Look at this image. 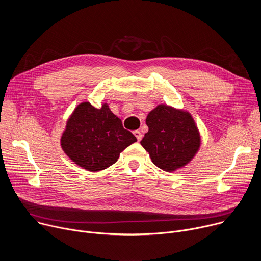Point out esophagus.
<instances>
[{"instance_id": "1", "label": "esophagus", "mask_w": 261, "mask_h": 261, "mask_svg": "<svg viewBox=\"0 0 261 261\" xmlns=\"http://www.w3.org/2000/svg\"><path fill=\"white\" fill-rule=\"evenodd\" d=\"M133 134L135 135V137L137 138V140H138V141H140V140H141V138H142V134H141V132H140L139 130H135V131H133Z\"/></svg>"}]
</instances>
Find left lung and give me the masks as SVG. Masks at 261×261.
I'll use <instances>...</instances> for the list:
<instances>
[{
    "instance_id": "left-lung-1",
    "label": "left lung",
    "mask_w": 261,
    "mask_h": 261,
    "mask_svg": "<svg viewBox=\"0 0 261 261\" xmlns=\"http://www.w3.org/2000/svg\"><path fill=\"white\" fill-rule=\"evenodd\" d=\"M148 131L140 141L153 163L165 171L187 164L196 154L200 136L190 114L158 105L147 115Z\"/></svg>"
}]
</instances>
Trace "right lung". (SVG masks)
<instances>
[{
	"label": "right lung",
	"mask_w": 261,
	"mask_h": 261,
	"mask_svg": "<svg viewBox=\"0 0 261 261\" xmlns=\"http://www.w3.org/2000/svg\"><path fill=\"white\" fill-rule=\"evenodd\" d=\"M135 141L107 104L96 108L83 102L69 118L61 145L73 162L95 172L116 163L120 153Z\"/></svg>",
	"instance_id": "right-lung-1"
}]
</instances>
